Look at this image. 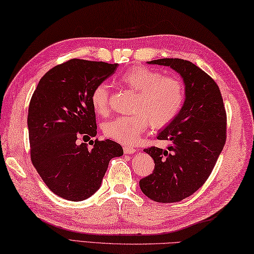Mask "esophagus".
Here are the masks:
<instances>
[{"mask_svg":"<svg viewBox=\"0 0 254 254\" xmlns=\"http://www.w3.org/2000/svg\"><path fill=\"white\" fill-rule=\"evenodd\" d=\"M123 152H124V154H134V153H136V148L131 147V146H124Z\"/></svg>","mask_w":254,"mask_h":254,"instance_id":"1","label":"esophagus"}]
</instances>
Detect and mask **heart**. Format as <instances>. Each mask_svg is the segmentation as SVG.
<instances>
[{"mask_svg":"<svg viewBox=\"0 0 254 254\" xmlns=\"http://www.w3.org/2000/svg\"><path fill=\"white\" fill-rule=\"evenodd\" d=\"M124 87L136 93L132 115L118 117L107 122L104 132L108 137L123 144H134L146 130L148 123L160 128L175 120L186 98L182 80L146 66H133L118 77ZM90 104L97 115L109 113V87L106 83L96 85L90 94Z\"/></svg>","mask_w":254,"mask_h":254,"instance_id":"b5f03b06","label":"heart"}]
</instances>
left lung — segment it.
Instances as JSON below:
<instances>
[{
	"instance_id": "8db88e82",
	"label": "left lung",
	"mask_w": 254,
	"mask_h": 254,
	"mask_svg": "<svg viewBox=\"0 0 254 254\" xmlns=\"http://www.w3.org/2000/svg\"><path fill=\"white\" fill-rule=\"evenodd\" d=\"M148 63L170 66L179 73L186 86V100L179 115L157 136L170 142L167 149H144L153 157L155 168L139 180V187L155 202H179L208 179L225 146L227 115L217 84L195 64L182 59Z\"/></svg>"
}]
</instances>
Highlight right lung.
Returning a JSON list of instances; mask_svg holds the SVG:
<instances>
[{"mask_svg":"<svg viewBox=\"0 0 254 254\" xmlns=\"http://www.w3.org/2000/svg\"><path fill=\"white\" fill-rule=\"evenodd\" d=\"M119 64L72 59L52 67L38 83L28 118L30 158L46 186L68 201H83L98 190L109 161L123 155L120 144L96 139L93 148L78 138L97 134L90 94Z\"/></svg>","mask_w":254,"mask_h":254,"instance_id":"1","label":"right lung"}]
</instances>
